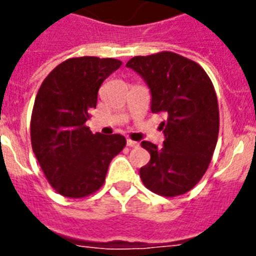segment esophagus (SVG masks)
Here are the masks:
<instances>
[{"label": "esophagus", "mask_w": 256, "mask_h": 256, "mask_svg": "<svg viewBox=\"0 0 256 256\" xmlns=\"http://www.w3.org/2000/svg\"><path fill=\"white\" fill-rule=\"evenodd\" d=\"M126 144H128V148H138V146H140V144H138V142H136V140H126Z\"/></svg>", "instance_id": "obj_1"}]
</instances>
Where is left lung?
<instances>
[{"label": "left lung", "mask_w": 256, "mask_h": 256, "mask_svg": "<svg viewBox=\"0 0 256 256\" xmlns=\"http://www.w3.org/2000/svg\"><path fill=\"white\" fill-rule=\"evenodd\" d=\"M152 94V112L164 114V144L144 140L150 162L140 170L148 190L164 196L190 191L206 172L219 132L218 100L206 72L194 61L164 52L126 64Z\"/></svg>", "instance_id": "1"}]
</instances>
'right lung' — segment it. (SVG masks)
I'll return each instance as SVG.
<instances>
[{"mask_svg":"<svg viewBox=\"0 0 256 256\" xmlns=\"http://www.w3.org/2000/svg\"><path fill=\"white\" fill-rule=\"evenodd\" d=\"M120 65L114 58H70L38 90L32 148L49 183L64 196L82 198L98 190L112 160L126 144L120 134H92L85 126L102 82Z\"/></svg>","mask_w":256,"mask_h":256,"instance_id":"right-lung-1","label":"right lung"}]
</instances>
